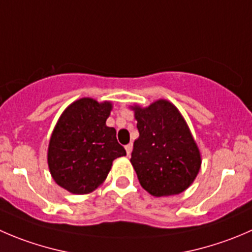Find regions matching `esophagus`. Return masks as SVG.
<instances>
[{
  "label": "esophagus",
  "mask_w": 252,
  "mask_h": 252,
  "mask_svg": "<svg viewBox=\"0 0 252 252\" xmlns=\"http://www.w3.org/2000/svg\"><path fill=\"white\" fill-rule=\"evenodd\" d=\"M126 154H128V155H130L131 150H133V145H131V144H128V145H126Z\"/></svg>",
  "instance_id": "esophagus-1"
}]
</instances>
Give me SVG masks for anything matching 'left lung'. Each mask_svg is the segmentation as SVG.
I'll return each instance as SVG.
<instances>
[{"instance_id": "obj_1", "label": "left lung", "mask_w": 252, "mask_h": 252, "mask_svg": "<svg viewBox=\"0 0 252 252\" xmlns=\"http://www.w3.org/2000/svg\"><path fill=\"white\" fill-rule=\"evenodd\" d=\"M139 138L130 162L141 187L154 197L182 193L201 170L198 145L177 107L167 99L130 107Z\"/></svg>"}]
</instances>
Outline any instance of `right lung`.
Segmentation results:
<instances>
[{"label":"right lung","instance_id":"add662e5","mask_svg":"<svg viewBox=\"0 0 252 252\" xmlns=\"http://www.w3.org/2000/svg\"><path fill=\"white\" fill-rule=\"evenodd\" d=\"M113 104L84 97L66 107L48 146L53 180L74 194H89L106 181L113 160L126 156L117 131L106 121Z\"/></svg>","mask_w":252,"mask_h":252}]
</instances>
